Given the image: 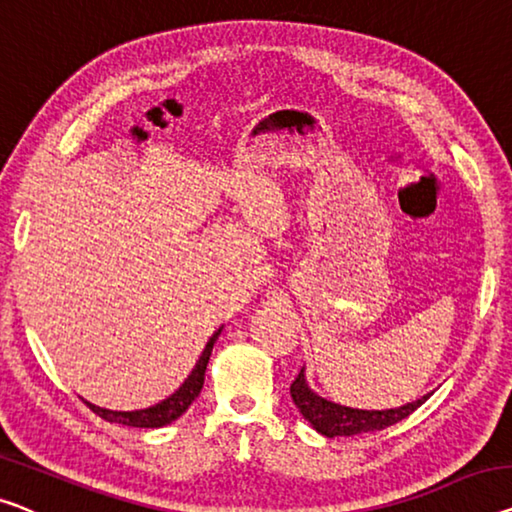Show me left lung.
Instances as JSON below:
<instances>
[{
    "mask_svg": "<svg viewBox=\"0 0 512 512\" xmlns=\"http://www.w3.org/2000/svg\"><path fill=\"white\" fill-rule=\"evenodd\" d=\"M289 393H292V400L299 407L305 421L315 427L319 434H324V437H354V434L386 430V427L400 423L402 418L414 414L432 395L427 393L421 400L407 402L398 409H352L345 407V404L326 400L312 391L308 381H305V370H301L299 377L292 381Z\"/></svg>",
    "mask_w": 512,
    "mask_h": 512,
    "instance_id": "left-lung-1",
    "label": "left lung"
}]
</instances>
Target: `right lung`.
Returning a JSON list of instances; mask_svg holds the SVG:
<instances>
[{
  "mask_svg": "<svg viewBox=\"0 0 512 512\" xmlns=\"http://www.w3.org/2000/svg\"><path fill=\"white\" fill-rule=\"evenodd\" d=\"M220 331H223V329H218L216 333L211 335L207 347H204V352L200 356V361L195 363L193 372H190L186 381H183V384L170 395V398H165L163 402L154 404V407L137 409V411H112V409H103V407H96V404L87 402L89 409L101 418H105V421L131 425V427H163V425H170L172 421H177V418L190 407V404H193V400L202 391L204 372H207V363H209L213 342L218 340Z\"/></svg>",
  "mask_w": 512,
  "mask_h": 512,
  "instance_id": "add662e5",
  "label": "right lung"
}]
</instances>
